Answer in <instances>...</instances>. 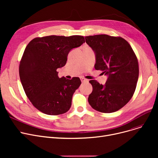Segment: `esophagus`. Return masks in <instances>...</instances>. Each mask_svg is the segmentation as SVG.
<instances>
[{
	"mask_svg": "<svg viewBox=\"0 0 158 158\" xmlns=\"http://www.w3.org/2000/svg\"><path fill=\"white\" fill-rule=\"evenodd\" d=\"M81 81L82 82H88V79H86L83 77H81Z\"/></svg>",
	"mask_w": 158,
	"mask_h": 158,
	"instance_id": "1",
	"label": "esophagus"
}]
</instances>
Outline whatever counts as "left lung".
<instances>
[{"mask_svg":"<svg viewBox=\"0 0 158 158\" xmlns=\"http://www.w3.org/2000/svg\"><path fill=\"white\" fill-rule=\"evenodd\" d=\"M95 54V69L107 76L101 85L89 82L93 91L88 102L94 110L110 113L119 110L133 95L139 76L137 57L127 41L121 37L98 35L85 37Z\"/></svg>","mask_w":158,"mask_h":158,"instance_id":"1","label":"left lung"}]
</instances>
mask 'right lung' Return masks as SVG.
I'll return each mask as SVG.
<instances>
[{
  "instance_id": "right-lung-1",
  "label": "right lung",
  "mask_w": 158,
  "mask_h": 158,
  "mask_svg": "<svg viewBox=\"0 0 158 158\" xmlns=\"http://www.w3.org/2000/svg\"><path fill=\"white\" fill-rule=\"evenodd\" d=\"M85 42L81 36H48L31 40L25 49L19 66L20 79L29 101L49 115L68 111L74 92L81 81L58 77L70 51Z\"/></svg>"
}]
</instances>
